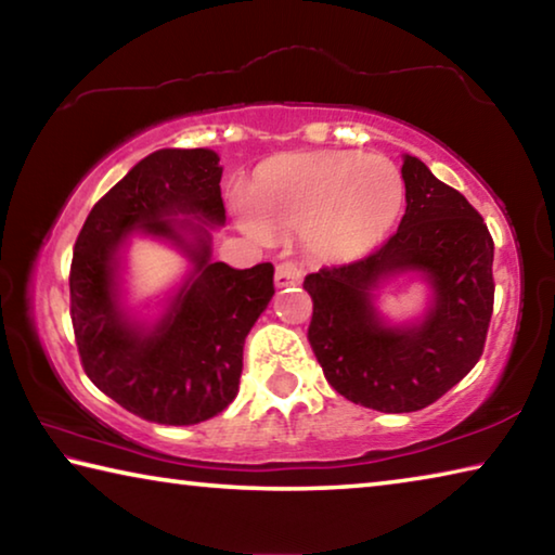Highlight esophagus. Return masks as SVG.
<instances>
[{
	"label": "esophagus",
	"instance_id": "esophagus-1",
	"mask_svg": "<svg viewBox=\"0 0 555 555\" xmlns=\"http://www.w3.org/2000/svg\"><path fill=\"white\" fill-rule=\"evenodd\" d=\"M300 276H304V269H300V264H296V261H281V264H276L274 284L279 288L294 286V284H298Z\"/></svg>",
	"mask_w": 555,
	"mask_h": 555
}]
</instances>
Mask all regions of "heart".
I'll return each instance as SVG.
<instances>
[{
	"mask_svg": "<svg viewBox=\"0 0 555 555\" xmlns=\"http://www.w3.org/2000/svg\"><path fill=\"white\" fill-rule=\"evenodd\" d=\"M244 201L249 212H242V224L257 240L304 232L318 259L350 261L393 228L403 208V176L382 154H284L257 168Z\"/></svg>",
	"mask_w": 555,
	"mask_h": 555,
	"instance_id": "1",
	"label": "heart"
}]
</instances>
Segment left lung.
Segmentation results:
<instances>
[{
  "mask_svg": "<svg viewBox=\"0 0 555 555\" xmlns=\"http://www.w3.org/2000/svg\"><path fill=\"white\" fill-rule=\"evenodd\" d=\"M406 212L372 255L308 274L313 298L308 343L331 387L384 413L426 409L482 357L494 306V242L482 215L416 156H403ZM401 270H421L435 288L424 322L384 326L373 288Z\"/></svg>",
  "mask_w": 555,
  "mask_h": 555,
  "instance_id": "obj_1",
  "label": "left lung"
}]
</instances>
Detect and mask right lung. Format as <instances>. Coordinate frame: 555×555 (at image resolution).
<instances>
[{
    "instance_id": "1",
    "label": "right lung",
    "mask_w": 555,
    "mask_h": 555,
    "mask_svg": "<svg viewBox=\"0 0 555 555\" xmlns=\"http://www.w3.org/2000/svg\"><path fill=\"white\" fill-rule=\"evenodd\" d=\"M222 166L210 149L149 154L90 210L75 240L70 321L82 370L134 416L193 426L237 397L244 337L274 296V267L210 261V224L224 222ZM131 231L171 238L194 261L192 276L154 328L118 308L116 249Z\"/></svg>"
}]
</instances>
